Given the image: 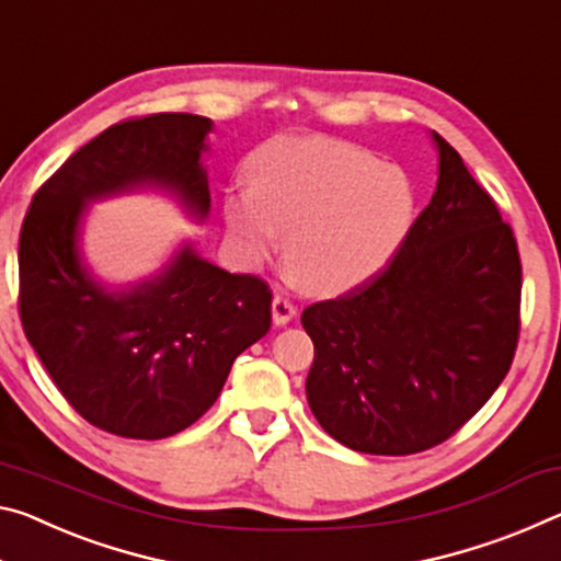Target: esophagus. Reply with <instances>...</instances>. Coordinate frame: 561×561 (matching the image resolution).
Returning <instances> with one entry per match:
<instances>
[{
  "instance_id": "esophagus-1",
  "label": "esophagus",
  "mask_w": 561,
  "mask_h": 561,
  "mask_svg": "<svg viewBox=\"0 0 561 561\" xmlns=\"http://www.w3.org/2000/svg\"><path fill=\"white\" fill-rule=\"evenodd\" d=\"M295 317H297V307L291 305L287 297L277 295V297L272 299V319H274V324L284 327L287 322H291V319H295Z\"/></svg>"
}]
</instances>
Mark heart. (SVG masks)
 <instances>
[{
    "label": "heart",
    "instance_id": "obj_1",
    "mask_svg": "<svg viewBox=\"0 0 561 561\" xmlns=\"http://www.w3.org/2000/svg\"><path fill=\"white\" fill-rule=\"evenodd\" d=\"M249 190L229 192L225 219L249 262L284 239L291 277L319 295H344L385 270L416 219L402 167L332 137H282L249 157Z\"/></svg>",
    "mask_w": 561,
    "mask_h": 561
}]
</instances>
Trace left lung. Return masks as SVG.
I'll use <instances>...</instances> for the list:
<instances>
[{
    "instance_id": "8db88e82",
    "label": "left lung",
    "mask_w": 561,
    "mask_h": 561,
    "mask_svg": "<svg viewBox=\"0 0 561 561\" xmlns=\"http://www.w3.org/2000/svg\"><path fill=\"white\" fill-rule=\"evenodd\" d=\"M432 202L385 272L307 307V402L329 437L364 455L437 447L484 407L519 340L512 227L455 147L432 131Z\"/></svg>"
}]
</instances>
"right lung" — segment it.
I'll return each instance as SVG.
<instances>
[{
    "instance_id": "add662e5",
    "label": "right lung",
    "mask_w": 561,
    "mask_h": 561,
    "mask_svg": "<svg viewBox=\"0 0 561 561\" xmlns=\"http://www.w3.org/2000/svg\"><path fill=\"white\" fill-rule=\"evenodd\" d=\"M211 119L149 114L104 129L34 194L20 234V317L44 369L89 424L164 439L217 402L234 359L270 332L272 291L184 242L154 274L110 284L82 249L89 204L137 190L209 217Z\"/></svg>"
}]
</instances>
